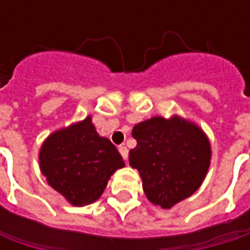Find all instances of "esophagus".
<instances>
[{
    "mask_svg": "<svg viewBox=\"0 0 250 250\" xmlns=\"http://www.w3.org/2000/svg\"><path fill=\"white\" fill-rule=\"evenodd\" d=\"M119 152H120V155L123 156V159L127 161V156H128V150H127V147H125V146H119Z\"/></svg>",
    "mask_w": 250,
    "mask_h": 250,
    "instance_id": "esophagus-1",
    "label": "esophagus"
}]
</instances>
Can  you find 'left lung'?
<instances>
[{"mask_svg":"<svg viewBox=\"0 0 250 250\" xmlns=\"http://www.w3.org/2000/svg\"><path fill=\"white\" fill-rule=\"evenodd\" d=\"M131 134L137 145L128 152V162L139 171L153 206L169 210L201 187L211 162V145L200 125L176 114L156 116L134 125Z\"/></svg>","mask_w":250,"mask_h":250,"instance_id":"left-lung-1","label":"left lung"}]
</instances>
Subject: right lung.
<instances>
[{"mask_svg": "<svg viewBox=\"0 0 250 250\" xmlns=\"http://www.w3.org/2000/svg\"><path fill=\"white\" fill-rule=\"evenodd\" d=\"M39 164L47 184L75 207L97 201L110 176L125 167L117 147L97 133L91 116L49 134Z\"/></svg>", "mask_w": 250, "mask_h": 250, "instance_id": "add662e5", "label": "right lung"}]
</instances>
